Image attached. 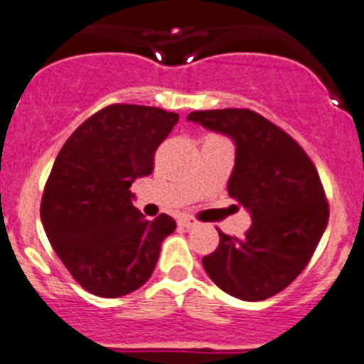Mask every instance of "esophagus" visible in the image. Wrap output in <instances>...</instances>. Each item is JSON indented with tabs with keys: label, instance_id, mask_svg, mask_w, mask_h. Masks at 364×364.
<instances>
[{
	"label": "esophagus",
	"instance_id": "esophagus-1",
	"mask_svg": "<svg viewBox=\"0 0 364 364\" xmlns=\"http://www.w3.org/2000/svg\"><path fill=\"white\" fill-rule=\"evenodd\" d=\"M178 223L185 228H194V227H198V225H199V223L196 221L194 218H190V215H181V218L178 219Z\"/></svg>",
	"mask_w": 364,
	"mask_h": 364
}]
</instances>
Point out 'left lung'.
<instances>
[{"label":"left lung","mask_w":364,"mask_h":364,"mask_svg":"<svg viewBox=\"0 0 364 364\" xmlns=\"http://www.w3.org/2000/svg\"><path fill=\"white\" fill-rule=\"evenodd\" d=\"M188 121L235 143L228 194L252 215L243 239L219 232L203 267L223 292L263 301L292 283L316 252L328 223L317 168L299 143L248 109L198 110Z\"/></svg>","instance_id":"1"}]
</instances>
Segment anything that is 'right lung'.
I'll return each instance as SVG.
<instances>
[{"label": "right lung", "instance_id": "add662e5", "mask_svg": "<svg viewBox=\"0 0 364 364\" xmlns=\"http://www.w3.org/2000/svg\"><path fill=\"white\" fill-rule=\"evenodd\" d=\"M179 116L145 105H109L61 146L41 198V223L72 277L94 296L121 297L149 281L176 221H154L130 186L152 174L154 154Z\"/></svg>", "mask_w": 364, "mask_h": 364}]
</instances>
